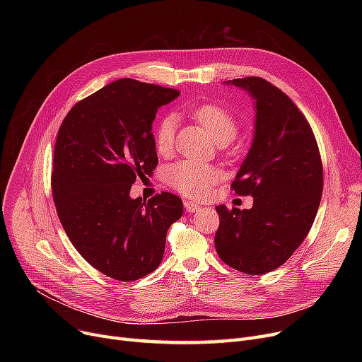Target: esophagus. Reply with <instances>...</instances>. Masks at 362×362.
I'll return each mask as SVG.
<instances>
[{
  "instance_id": "esophagus-1",
  "label": "esophagus",
  "mask_w": 362,
  "mask_h": 362,
  "mask_svg": "<svg viewBox=\"0 0 362 362\" xmlns=\"http://www.w3.org/2000/svg\"><path fill=\"white\" fill-rule=\"evenodd\" d=\"M183 204H185V208H186L187 213H197V211L201 210V206L198 204L192 202V201H187L186 199V201H183Z\"/></svg>"
}]
</instances>
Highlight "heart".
<instances>
[{
  "label": "heart",
  "instance_id": "obj_1",
  "mask_svg": "<svg viewBox=\"0 0 362 362\" xmlns=\"http://www.w3.org/2000/svg\"><path fill=\"white\" fill-rule=\"evenodd\" d=\"M189 114L220 145L232 142L239 132V124L233 114L220 104H198L189 110ZM175 138L176 120L171 116H164L154 129V146L160 156H168L173 152ZM220 180L221 171L206 163L182 160L164 170V182L189 198H205Z\"/></svg>",
  "mask_w": 362,
  "mask_h": 362
}]
</instances>
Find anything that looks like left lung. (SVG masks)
Masks as SVG:
<instances>
[{
	"label": "left lung",
	"instance_id": "1",
	"mask_svg": "<svg viewBox=\"0 0 362 362\" xmlns=\"http://www.w3.org/2000/svg\"><path fill=\"white\" fill-rule=\"evenodd\" d=\"M255 100L252 146L232 183L254 197L251 210L216 206L214 238L223 262L246 274H265L286 262L307 238L322 192V164L313 129L295 103L262 78L227 81Z\"/></svg>",
	"mask_w": 362,
	"mask_h": 362
}]
</instances>
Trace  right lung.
Instances as JSON below:
<instances>
[{
    "instance_id": "1",
    "label": "right lung",
    "mask_w": 362,
    "mask_h": 362,
    "mask_svg": "<svg viewBox=\"0 0 362 362\" xmlns=\"http://www.w3.org/2000/svg\"><path fill=\"white\" fill-rule=\"evenodd\" d=\"M177 89L119 79L74 104L57 135L51 187L70 242L93 269L133 281L154 272L179 197L161 192L132 199L136 179L158 164L152 122Z\"/></svg>"
}]
</instances>
